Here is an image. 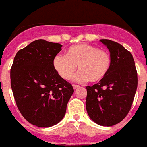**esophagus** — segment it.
<instances>
[{"label":"esophagus","instance_id":"esophagus-1","mask_svg":"<svg viewBox=\"0 0 147 147\" xmlns=\"http://www.w3.org/2000/svg\"><path fill=\"white\" fill-rule=\"evenodd\" d=\"M72 87H73V88L75 89V90H76V89L79 88L80 86H78V85H77V84H73L72 85Z\"/></svg>","mask_w":147,"mask_h":147}]
</instances>
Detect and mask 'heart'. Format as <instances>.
I'll list each match as a JSON object with an SVG mask.
<instances>
[{"label": "heart", "mask_w": 147, "mask_h": 147, "mask_svg": "<svg viewBox=\"0 0 147 147\" xmlns=\"http://www.w3.org/2000/svg\"><path fill=\"white\" fill-rule=\"evenodd\" d=\"M53 66L60 77L69 80L76 72L75 81L96 83L104 79L111 67V57L109 52L98 49L94 45L81 43L71 45L67 49L66 55H57Z\"/></svg>", "instance_id": "obj_1"}]
</instances>
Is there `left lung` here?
Here are the masks:
<instances>
[{
    "instance_id": "8db88e82",
    "label": "left lung",
    "mask_w": 147,
    "mask_h": 147,
    "mask_svg": "<svg viewBox=\"0 0 147 147\" xmlns=\"http://www.w3.org/2000/svg\"><path fill=\"white\" fill-rule=\"evenodd\" d=\"M100 41L111 53V67L104 79L86 87V108L92 121L102 126H111L120 123L131 108L138 74L130 51L114 41Z\"/></svg>"
}]
</instances>
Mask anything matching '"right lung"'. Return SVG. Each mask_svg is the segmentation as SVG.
<instances>
[{"label": "right lung", "instance_id": "obj_1", "mask_svg": "<svg viewBox=\"0 0 147 147\" xmlns=\"http://www.w3.org/2000/svg\"><path fill=\"white\" fill-rule=\"evenodd\" d=\"M61 47L44 39L32 42L17 52L11 67V87L17 107L27 121L38 127L57 124L74 92L71 84L53 66Z\"/></svg>", "mask_w": 147, "mask_h": 147}]
</instances>
